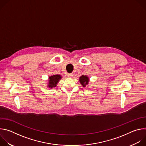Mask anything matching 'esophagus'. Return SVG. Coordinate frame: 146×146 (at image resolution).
<instances>
[{
	"label": "esophagus",
	"mask_w": 146,
	"mask_h": 146,
	"mask_svg": "<svg viewBox=\"0 0 146 146\" xmlns=\"http://www.w3.org/2000/svg\"><path fill=\"white\" fill-rule=\"evenodd\" d=\"M73 76V73H69L68 74V76L69 77H72Z\"/></svg>",
	"instance_id": "esophagus-1"
}]
</instances>
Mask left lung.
<instances>
[{
    "instance_id": "obj_1",
    "label": "left lung",
    "mask_w": 146,
    "mask_h": 146,
    "mask_svg": "<svg viewBox=\"0 0 146 146\" xmlns=\"http://www.w3.org/2000/svg\"><path fill=\"white\" fill-rule=\"evenodd\" d=\"M80 80V82H81V85L83 86V87H85L88 83V77H87L86 76H82L81 77H80L79 78Z\"/></svg>"
}]
</instances>
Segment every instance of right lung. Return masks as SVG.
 Returning a JSON list of instances; mask_svg holds the SVG:
<instances>
[{"label":"right lung","mask_w":146,"mask_h":146,"mask_svg":"<svg viewBox=\"0 0 146 146\" xmlns=\"http://www.w3.org/2000/svg\"><path fill=\"white\" fill-rule=\"evenodd\" d=\"M61 78V76L60 75H53L49 77V84L48 87L50 88L55 87L56 86L57 83Z\"/></svg>","instance_id":"1"}]
</instances>
